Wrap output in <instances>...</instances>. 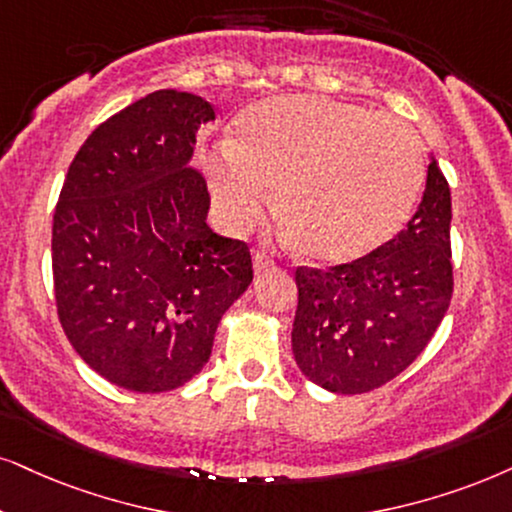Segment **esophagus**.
<instances>
[{
	"instance_id": "obj_1",
	"label": "esophagus",
	"mask_w": 512,
	"mask_h": 512,
	"mask_svg": "<svg viewBox=\"0 0 512 512\" xmlns=\"http://www.w3.org/2000/svg\"><path fill=\"white\" fill-rule=\"evenodd\" d=\"M276 264L274 255H269L267 250H257L255 255H252V269H255V274H262V271L271 269Z\"/></svg>"
}]
</instances>
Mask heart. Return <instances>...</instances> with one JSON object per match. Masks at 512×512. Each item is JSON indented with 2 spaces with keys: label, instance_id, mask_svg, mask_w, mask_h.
<instances>
[{
  "label": "heart",
  "instance_id": "heart-1",
  "mask_svg": "<svg viewBox=\"0 0 512 512\" xmlns=\"http://www.w3.org/2000/svg\"><path fill=\"white\" fill-rule=\"evenodd\" d=\"M229 148L205 165L226 229L262 219L267 191H276L288 245L326 267L364 260L390 243L425 179L423 146L404 120L314 94L250 106Z\"/></svg>",
  "mask_w": 512,
  "mask_h": 512
}]
</instances>
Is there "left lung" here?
<instances>
[{
    "mask_svg": "<svg viewBox=\"0 0 512 512\" xmlns=\"http://www.w3.org/2000/svg\"><path fill=\"white\" fill-rule=\"evenodd\" d=\"M449 226L451 191L430 155L423 200L404 231L364 260L295 271L293 354L312 383L371 392L416 361L454 293Z\"/></svg>",
    "mask_w": 512,
    "mask_h": 512,
    "instance_id": "obj_1",
    "label": "left lung"
}]
</instances>
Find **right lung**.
I'll return each instance as SVG.
<instances>
[{
  "mask_svg": "<svg viewBox=\"0 0 512 512\" xmlns=\"http://www.w3.org/2000/svg\"><path fill=\"white\" fill-rule=\"evenodd\" d=\"M203 96L160 89L89 134L51 231L58 319L108 383L170 392L208 364L226 309L252 283L248 245L208 226L193 170Z\"/></svg>",
  "mask_w": 512,
  "mask_h": 512,
  "instance_id": "right-lung-1",
  "label": "right lung"
}]
</instances>
